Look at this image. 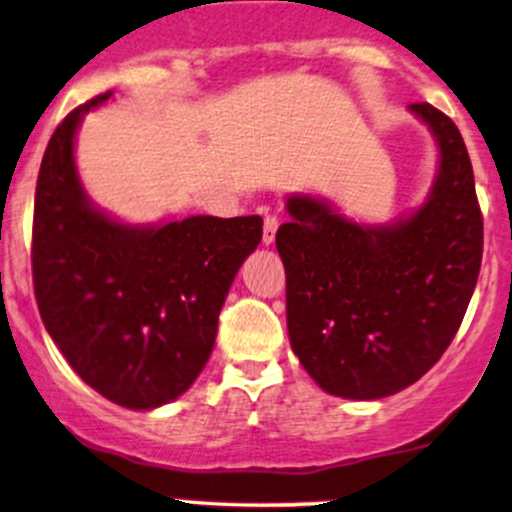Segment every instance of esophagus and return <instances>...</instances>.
<instances>
[{
	"mask_svg": "<svg viewBox=\"0 0 512 512\" xmlns=\"http://www.w3.org/2000/svg\"><path fill=\"white\" fill-rule=\"evenodd\" d=\"M279 228V218L274 213H267L265 216V230H262V243L272 245L274 243V235H277Z\"/></svg>",
	"mask_w": 512,
	"mask_h": 512,
	"instance_id": "34e87169",
	"label": "esophagus"
}]
</instances>
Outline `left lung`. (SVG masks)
Listing matches in <instances>:
<instances>
[{"label": "left lung", "mask_w": 512, "mask_h": 512, "mask_svg": "<svg viewBox=\"0 0 512 512\" xmlns=\"http://www.w3.org/2000/svg\"><path fill=\"white\" fill-rule=\"evenodd\" d=\"M440 145V172L413 216L362 226L291 196L277 230L291 350L333 396L372 401L418 381L457 335L479 279L484 218L462 133L411 104Z\"/></svg>", "instance_id": "1"}]
</instances>
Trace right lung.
Listing matches in <instances>:
<instances>
[{
    "label": "right lung",
    "mask_w": 512,
    "mask_h": 512,
    "mask_svg": "<svg viewBox=\"0 0 512 512\" xmlns=\"http://www.w3.org/2000/svg\"><path fill=\"white\" fill-rule=\"evenodd\" d=\"M60 121L33 204L31 269L43 325L94 391L133 411L182 396L209 362L218 313L240 265L262 240L260 216H189L126 226L84 194L75 167L82 116Z\"/></svg>",
    "instance_id": "obj_1"
}]
</instances>
